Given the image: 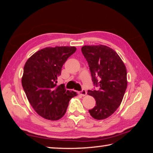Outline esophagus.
Instances as JSON below:
<instances>
[{
	"instance_id": "esophagus-1",
	"label": "esophagus",
	"mask_w": 153,
	"mask_h": 153,
	"mask_svg": "<svg viewBox=\"0 0 153 153\" xmlns=\"http://www.w3.org/2000/svg\"><path fill=\"white\" fill-rule=\"evenodd\" d=\"M86 94H87V92L85 90H82L81 92H79V94L81 95L82 97H85V96L86 95Z\"/></svg>"
}]
</instances>
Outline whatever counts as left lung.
<instances>
[{
  "label": "left lung",
  "instance_id": "left-lung-1",
  "mask_svg": "<svg viewBox=\"0 0 153 153\" xmlns=\"http://www.w3.org/2000/svg\"><path fill=\"white\" fill-rule=\"evenodd\" d=\"M82 52L88 61L92 82L98 90H88L96 100L89 113L97 120L107 119L120 107L127 88L125 64L116 52L105 45L84 46Z\"/></svg>",
  "mask_w": 153,
  "mask_h": 153
}]
</instances>
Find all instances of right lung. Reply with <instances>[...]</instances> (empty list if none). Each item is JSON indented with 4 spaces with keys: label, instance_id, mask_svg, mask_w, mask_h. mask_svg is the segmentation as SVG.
Listing matches in <instances>:
<instances>
[{
    "label": "right lung",
    "instance_id": "right-lung-1",
    "mask_svg": "<svg viewBox=\"0 0 153 153\" xmlns=\"http://www.w3.org/2000/svg\"><path fill=\"white\" fill-rule=\"evenodd\" d=\"M76 51L75 46L41 49L27 59L22 78L28 101L38 115L56 121L65 114L69 102L77 93L57 86V77L67 59Z\"/></svg>",
    "mask_w": 153,
    "mask_h": 153
}]
</instances>
